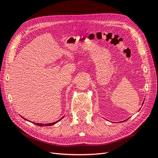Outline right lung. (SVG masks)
Here are the masks:
<instances>
[{
    "label": "right lung",
    "instance_id": "obj_1",
    "mask_svg": "<svg viewBox=\"0 0 158 158\" xmlns=\"http://www.w3.org/2000/svg\"><path fill=\"white\" fill-rule=\"evenodd\" d=\"M62 118H61L60 119H62ZM60 120H59L58 121H59ZM58 121H56V122L52 123H49V124H40V123H35V125H37L40 126V127H44V126H51V125H55L56 123H57Z\"/></svg>",
    "mask_w": 158,
    "mask_h": 158
}]
</instances>
